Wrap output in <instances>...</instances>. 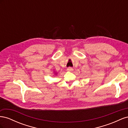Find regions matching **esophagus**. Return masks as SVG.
Instances as JSON below:
<instances>
[{
    "label": "esophagus",
    "mask_w": 128,
    "mask_h": 128,
    "mask_svg": "<svg viewBox=\"0 0 128 128\" xmlns=\"http://www.w3.org/2000/svg\"><path fill=\"white\" fill-rule=\"evenodd\" d=\"M67 70L71 72V71H72V70H73V69H72V67H69V68H67Z\"/></svg>",
    "instance_id": "34e87169"
}]
</instances>
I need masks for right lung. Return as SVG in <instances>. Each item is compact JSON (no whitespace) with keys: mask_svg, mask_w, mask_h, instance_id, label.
Instances as JSON below:
<instances>
[{"mask_svg":"<svg viewBox=\"0 0 128 128\" xmlns=\"http://www.w3.org/2000/svg\"><path fill=\"white\" fill-rule=\"evenodd\" d=\"M54 74L56 75H57V72H54Z\"/></svg>","mask_w":128,"mask_h":128,"instance_id":"obj_1","label":"right lung"}]
</instances>
